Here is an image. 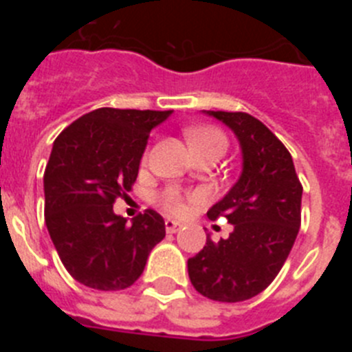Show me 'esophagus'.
<instances>
[{"mask_svg": "<svg viewBox=\"0 0 352 352\" xmlns=\"http://www.w3.org/2000/svg\"><path fill=\"white\" fill-rule=\"evenodd\" d=\"M179 227H182V223L176 222V220H170V219L166 220V231L169 232V234H174V232H178Z\"/></svg>", "mask_w": 352, "mask_h": 352, "instance_id": "obj_1", "label": "esophagus"}]
</instances>
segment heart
Segmentation results:
<instances>
[{
  "mask_svg": "<svg viewBox=\"0 0 352 352\" xmlns=\"http://www.w3.org/2000/svg\"><path fill=\"white\" fill-rule=\"evenodd\" d=\"M185 135L194 153L204 151V149H220V151H226L227 148L226 135L219 129H214V126H190V129H186ZM203 194H192L188 197H185L178 188H169V190L164 192L160 195V199H158L162 210L170 214H176V217L186 214L192 210V206L203 203Z\"/></svg>",
  "mask_w": 352,
  "mask_h": 352,
  "instance_id": "1",
  "label": "heart"
}]
</instances>
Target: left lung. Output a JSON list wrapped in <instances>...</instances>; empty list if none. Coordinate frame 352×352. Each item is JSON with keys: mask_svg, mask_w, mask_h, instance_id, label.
Returning <instances> with one entry per match:
<instances>
[{"mask_svg": "<svg viewBox=\"0 0 352 352\" xmlns=\"http://www.w3.org/2000/svg\"><path fill=\"white\" fill-rule=\"evenodd\" d=\"M234 132L243 170L208 217L232 223L229 238L206 245L188 259L195 291L214 301L236 303L257 296L284 266L301 223L303 186L292 157L268 126L247 113L204 111Z\"/></svg>", "mask_w": 352, "mask_h": 352, "instance_id": "8db88e82", "label": "left lung"}]
</instances>
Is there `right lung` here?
I'll return each instance as SVG.
<instances>
[{
    "label": "right lung",
    "mask_w": 352,
    "mask_h": 352,
    "mask_svg": "<svg viewBox=\"0 0 352 352\" xmlns=\"http://www.w3.org/2000/svg\"><path fill=\"white\" fill-rule=\"evenodd\" d=\"M173 111L102 107L68 125L52 144L45 174V226L77 282L121 291L142 275L149 252L166 238L153 210L132 220L113 204L135 183L149 132Z\"/></svg>",
    "instance_id": "1"
}]
</instances>
